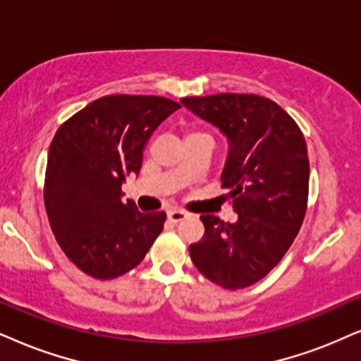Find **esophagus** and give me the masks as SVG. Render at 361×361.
<instances>
[{"label":"esophagus","mask_w":361,"mask_h":361,"mask_svg":"<svg viewBox=\"0 0 361 361\" xmlns=\"http://www.w3.org/2000/svg\"><path fill=\"white\" fill-rule=\"evenodd\" d=\"M166 216H168V221L180 223V221H183L188 214H186L185 212H180V209H170V212L166 213Z\"/></svg>","instance_id":"obj_1"}]
</instances>
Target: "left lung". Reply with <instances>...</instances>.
Segmentation results:
<instances>
[{"label":"left lung","instance_id":"8db88e82","mask_svg":"<svg viewBox=\"0 0 361 361\" xmlns=\"http://www.w3.org/2000/svg\"><path fill=\"white\" fill-rule=\"evenodd\" d=\"M181 104L228 140L221 186L238 213L235 223L202 214L204 235L190 245L191 262L228 290L253 285L288 252L308 202L310 163L298 125L271 99L220 93Z\"/></svg>","mask_w":361,"mask_h":361}]
</instances>
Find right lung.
Listing matches in <instances>:
<instances>
[{
  "instance_id": "add662e5",
  "label": "right lung",
  "mask_w": 361,
  "mask_h": 361,
  "mask_svg": "<svg viewBox=\"0 0 361 361\" xmlns=\"http://www.w3.org/2000/svg\"><path fill=\"white\" fill-rule=\"evenodd\" d=\"M180 108L161 97L94 99L58 128L49 145L44 207L58 245L81 271L111 280L143 262L166 214L121 200L153 131Z\"/></svg>"
}]
</instances>
